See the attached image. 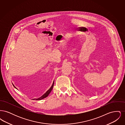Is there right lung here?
<instances>
[{
	"instance_id": "obj_1",
	"label": "right lung",
	"mask_w": 125,
	"mask_h": 125,
	"mask_svg": "<svg viewBox=\"0 0 125 125\" xmlns=\"http://www.w3.org/2000/svg\"><path fill=\"white\" fill-rule=\"evenodd\" d=\"M54 83L53 82V84H52V87H51V88H50V89H49V90H48L47 91V92H46L44 94H43V95H42V96H41L40 97H39V98H37V99H36V100H41V99H43V98H44L46 97L48 95H49V94L50 93V92H51V91L52 90V89H53Z\"/></svg>"
}]
</instances>
